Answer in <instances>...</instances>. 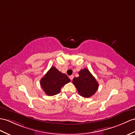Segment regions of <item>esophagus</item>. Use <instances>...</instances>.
Masks as SVG:
<instances>
[{
    "instance_id": "34e87169",
    "label": "esophagus",
    "mask_w": 135,
    "mask_h": 135,
    "mask_svg": "<svg viewBox=\"0 0 135 135\" xmlns=\"http://www.w3.org/2000/svg\"><path fill=\"white\" fill-rule=\"evenodd\" d=\"M73 78H74V75H70V76H69V78L71 80H73Z\"/></svg>"
}]
</instances>
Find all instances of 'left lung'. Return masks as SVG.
I'll list each match as a JSON object with an SVG mask.
<instances>
[{
    "label": "left lung",
    "instance_id": "obj_1",
    "mask_svg": "<svg viewBox=\"0 0 135 135\" xmlns=\"http://www.w3.org/2000/svg\"><path fill=\"white\" fill-rule=\"evenodd\" d=\"M78 74L79 77L74 78L73 84L76 87L79 94L86 98L92 96L98 88L97 81L87 69H81Z\"/></svg>",
    "mask_w": 135,
    "mask_h": 135
}]
</instances>
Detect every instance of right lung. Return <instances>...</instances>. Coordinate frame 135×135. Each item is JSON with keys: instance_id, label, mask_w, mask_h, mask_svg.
Masks as SVG:
<instances>
[{"instance_id": "obj_1", "label": "right lung", "mask_w": 135, "mask_h": 135, "mask_svg": "<svg viewBox=\"0 0 135 135\" xmlns=\"http://www.w3.org/2000/svg\"><path fill=\"white\" fill-rule=\"evenodd\" d=\"M70 81L66 75L52 66L40 81V84L47 96H54L60 92L61 88Z\"/></svg>"}]
</instances>
